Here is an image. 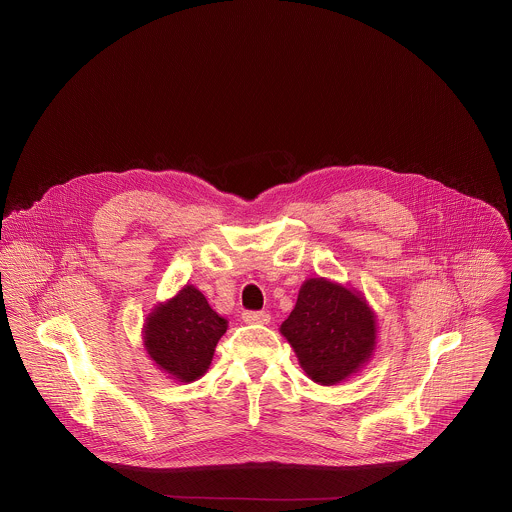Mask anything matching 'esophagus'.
Segmentation results:
<instances>
[{
	"mask_svg": "<svg viewBox=\"0 0 512 512\" xmlns=\"http://www.w3.org/2000/svg\"><path fill=\"white\" fill-rule=\"evenodd\" d=\"M241 318H243V322H249V324H267L271 316L265 310H245L241 314Z\"/></svg>",
	"mask_w": 512,
	"mask_h": 512,
	"instance_id": "esophagus-1",
	"label": "esophagus"
}]
</instances>
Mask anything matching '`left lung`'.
Returning a JSON list of instances; mask_svg holds the SVG:
<instances>
[{
  "label": "left lung",
  "mask_w": 512,
  "mask_h": 512,
  "mask_svg": "<svg viewBox=\"0 0 512 512\" xmlns=\"http://www.w3.org/2000/svg\"><path fill=\"white\" fill-rule=\"evenodd\" d=\"M281 332L308 378L324 386L358 372L376 344L372 310L358 295L324 279H310L301 287Z\"/></svg>",
  "instance_id": "obj_1"
}]
</instances>
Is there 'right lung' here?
Wrapping results in <instances>:
<instances>
[{
	"label": "right lung",
	"mask_w": 512,
	"mask_h": 512,
	"mask_svg": "<svg viewBox=\"0 0 512 512\" xmlns=\"http://www.w3.org/2000/svg\"><path fill=\"white\" fill-rule=\"evenodd\" d=\"M227 322L207 305L194 287H184L172 301L156 308L144 328L150 358L174 380L194 382L211 364Z\"/></svg>",
	"instance_id": "add662e5"
}]
</instances>
